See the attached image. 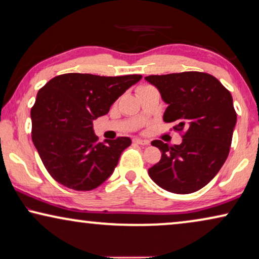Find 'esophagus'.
I'll list each match as a JSON object with an SVG mask.
<instances>
[{"instance_id": "esophagus-1", "label": "esophagus", "mask_w": 259, "mask_h": 259, "mask_svg": "<svg viewBox=\"0 0 259 259\" xmlns=\"http://www.w3.org/2000/svg\"><path fill=\"white\" fill-rule=\"evenodd\" d=\"M133 143L134 144H138V145H144V146H146V145H150V141H148V140L138 139V138H136V139H133Z\"/></svg>"}]
</instances>
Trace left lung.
<instances>
[{
  "label": "left lung",
  "mask_w": 259,
  "mask_h": 259,
  "mask_svg": "<svg viewBox=\"0 0 259 259\" xmlns=\"http://www.w3.org/2000/svg\"><path fill=\"white\" fill-rule=\"evenodd\" d=\"M145 80L167 105L164 121L175 122L177 131L186 130L180 145L152 141L161 159L148 175L168 192H196L214 178L229 155L237 121L231 93L207 73L150 75Z\"/></svg>",
  "instance_id": "8db88e82"
}]
</instances>
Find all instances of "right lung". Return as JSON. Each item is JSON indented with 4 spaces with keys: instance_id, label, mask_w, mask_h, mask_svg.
<instances>
[{
    "instance_id": "obj_1",
    "label": "right lung",
    "mask_w": 259,
    "mask_h": 259,
    "mask_svg": "<svg viewBox=\"0 0 259 259\" xmlns=\"http://www.w3.org/2000/svg\"><path fill=\"white\" fill-rule=\"evenodd\" d=\"M141 75L100 76L68 73L38 91L30 112L31 139L45 167L61 185L91 191L112 176L128 137L98 143L93 121Z\"/></svg>"
}]
</instances>
